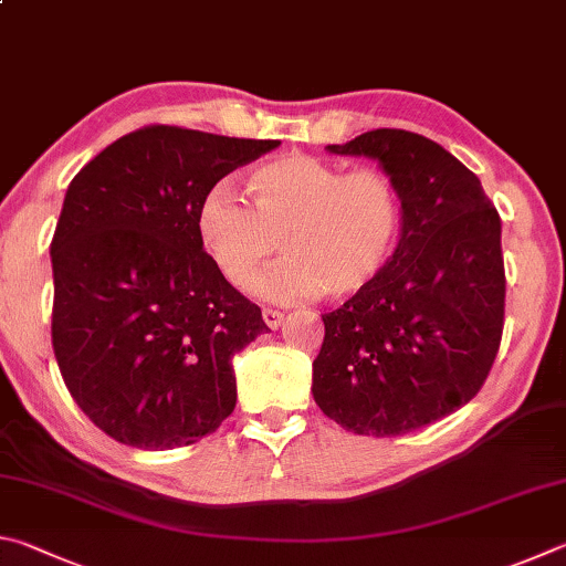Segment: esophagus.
<instances>
[{
  "instance_id": "34e87169",
  "label": "esophagus",
  "mask_w": 566,
  "mask_h": 566,
  "mask_svg": "<svg viewBox=\"0 0 566 566\" xmlns=\"http://www.w3.org/2000/svg\"><path fill=\"white\" fill-rule=\"evenodd\" d=\"M263 321H265V325L268 328H277V325L283 323V313L281 311H275V308H263Z\"/></svg>"
}]
</instances>
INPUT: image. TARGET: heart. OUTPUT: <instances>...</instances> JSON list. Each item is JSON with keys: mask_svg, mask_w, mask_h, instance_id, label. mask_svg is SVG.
I'll use <instances>...</instances> for the list:
<instances>
[{"mask_svg": "<svg viewBox=\"0 0 566 566\" xmlns=\"http://www.w3.org/2000/svg\"><path fill=\"white\" fill-rule=\"evenodd\" d=\"M253 203L218 181L198 208V231L228 283L245 285L281 251L291 258L255 291L273 301L325 291L348 301L388 271L402 233L400 193L378 168H350L311 154L265 161L251 174Z\"/></svg>", "mask_w": 566, "mask_h": 566, "instance_id": "1", "label": "heart"}]
</instances>
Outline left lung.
<instances>
[{
    "instance_id": "left-lung-1",
    "label": "left lung",
    "mask_w": 566,
    "mask_h": 566,
    "mask_svg": "<svg viewBox=\"0 0 566 566\" xmlns=\"http://www.w3.org/2000/svg\"><path fill=\"white\" fill-rule=\"evenodd\" d=\"M328 151L382 166L402 233L380 281L323 315L313 398L348 432L395 438L460 410L488 380L504 328L502 221L480 178L420 134L375 128Z\"/></svg>"
}]
</instances>
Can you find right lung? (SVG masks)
<instances>
[{
    "label": "right lung",
    "instance_id": "obj_1",
    "mask_svg": "<svg viewBox=\"0 0 566 566\" xmlns=\"http://www.w3.org/2000/svg\"><path fill=\"white\" fill-rule=\"evenodd\" d=\"M281 142L151 124L78 171L52 238V345L74 402L138 450H174L235 408L233 355L268 331L203 251L208 188Z\"/></svg>",
    "mask_w": 566,
    "mask_h": 566
}]
</instances>
